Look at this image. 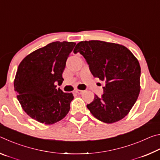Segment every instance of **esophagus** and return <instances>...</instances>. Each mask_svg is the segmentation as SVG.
Masks as SVG:
<instances>
[{
	"instance_id": "obj_1",
	"label": "esophagus",
	"mask_w": 160,
	"mask_h": 160,
	"mask_svg": "<svg viewBox=\"0 0 160 160\" xmlns=\"http://www.w3.org/2000/svg\"><path fill=\"white\" fill-rule=\"evenodd\" d=\"M75 92L76 93H78V94H82L83 92V91L82 90H76Z\"/></svg>"
}]
</instances>
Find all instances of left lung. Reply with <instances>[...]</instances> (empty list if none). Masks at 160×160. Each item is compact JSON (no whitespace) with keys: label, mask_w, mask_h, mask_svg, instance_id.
Here are the masks:
<instances>
[{"label":"left lung","mask_w":160,"mask_h":160,"mask_svg":"<svg viewBox=\"0 0 160 160\" xmlns=\"http://www.w3.org/2000/svg\"><path fill=\"white\" fill-rule=\"evenodd\" d=\"M73 52H80L94 77L104 80V94L87 105L98 120L112 123L128 114L140 91V66L138 59L123 45L99 40L80 42Z\"/></svg>","instance_id":"1"}]
</instances>
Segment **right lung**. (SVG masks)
Wrapping results in <instances>:
<instances>
[{
	"mask_svg": "<svg viewBox=\"0 0 160 160\" xmlns=\"http://www.w3.org/2000/svg\"><path fill=\"white\" fill-rule=\"evenodd\" d=\"M75 42H54L29 53L21 61L14 80L17 98L27 114L38 122L51 125L70 111L72 93L56 88Z\"/></svg>",
	"mask_w": 160,
	"mask_h": 160,
	"instance_id": "add662e5",
	"label": "right lung"
}]
</instances>
